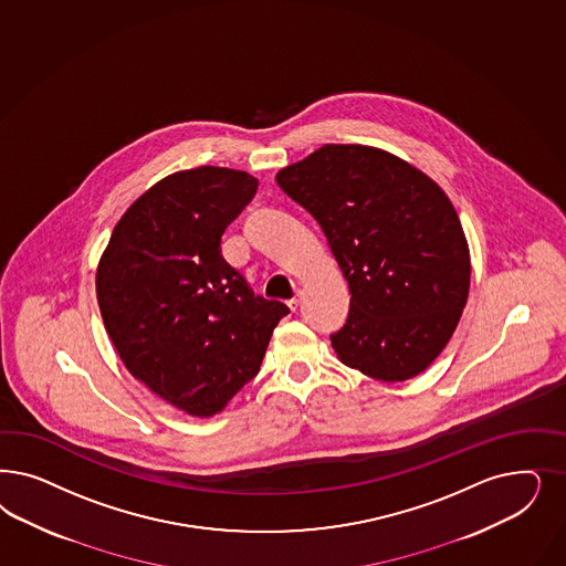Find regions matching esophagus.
<instances>
[{"instance_id":"esophagus-1","label":"esophagus","mask_w":566,"mask_h":566,"mask_svg":"<svg viewBox=\"0 0 566 566\" xmlns=\"http://www.w3.org/2000/svg\"><path fill=\"white\" fill-rule=\"evenodd\" d=\"M287 306H290V311L292 312L297 311V306H300V300H297V297H293V300H290V304H287Z\"/></svg>"}]
</instances>
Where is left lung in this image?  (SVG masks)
Segmentation results:
<instances>
[{
    "instance_id": "8db88e82",
    "label": "left lung",
    "mask_w": 566,
    "mask_h": 566,
    "mask_svg": "<svg viewBox=\"0 0 566 566\" xmlns=\"http://www.w3.org/2000/svg\"><path fill=\"white\" fill-rule=\"evenodd\" d=\"M318 222L349 287L337 358L396 384L450 342L471 287V252L438 182L373 146L327 144L274 177Z\"/></svg>"
}]
</instances>
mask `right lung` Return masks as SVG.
Wrapping results in <instances>:
<instances>
[{"label":"right lung","mask_w":566,"mask_h":566,"mask_svg":"<svg viewBox=\"0 0 566 566\" xmlns=\"http://www.w3.org/2000/svg\"><path fill=\"white\" fill-rule=\"evenodd\" d=\"M258 181L200 166L151 185L116 222L97 264L104 327L151 394L210 419L258 375L281 302L254 295L220 255V238Z\"/></svg>","instance_id":"right-lung-1"}]
</instances>
